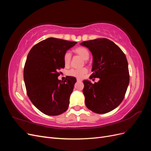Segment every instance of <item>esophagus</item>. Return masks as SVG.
Wrapping results in <instances>:
<instances>
[{
	"mask_svg": "<svg viewBox=\"0 0 151 151\" xmlns=\"http://www.w3.org/2000/svg\"><path fill=\"white\" fill-rule=\"evenodd\" d=\"M77 82H81V81H82V79H77Z\"/></svg>",
	"mask_w": 151,
	"mask_h": 151,
	"instance_id": "obj_1",
	"label": "esophagus"
}]
</instances>
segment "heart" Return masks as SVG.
<instances>
[{"instance_id": "1", "label": "heart", "mask_w": 151, "mask_h": 151, "mask_svg": "<svg viewBox=\"0 0 151 151\" xmlns=\"http://www.w3.org/2000/svg\"><path fill=\"white\" fill-rule=\"evenodd\" d=\"M74 52L79 55L84 60H88L89 58V51L88 48L84 47H79L75 48ZM71 60V54L70 52H67L63 56V62L65 66H67L69 65ZM88 70L86 68H81V69H71L68 70L67 72V74L72 77H77V78H81L82 77L87 73Z\"/></svg>"}]
</instances>
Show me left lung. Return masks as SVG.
Listing matches in <instances>:
<instances>
[{"label":"left lung","instance_id":"8db88e82","mask_svg":"<svg viewBox=\"0 0 151 151\" xmlns=\"http://www.w3.org/2000/svg\"><path fill=\"white\" fill-rule=\"evenodd\" d=\"M93 55L91 83L84 80L83 93L89 109L98 114L113 110L123 101L129 84V71L125 55L117 45L106 38H98L80 43Z\"/></svg>","mask_w":151,"mask_h":151}]
</instances>
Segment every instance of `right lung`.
Here are the masks:
<instances>
[{"label": "right lung", "mask_w": 151, "mask_h": 151, "mask_svg": "<svg viewBox=\"0 0 151 151\" xmlns=\"http://www.w3.org/2000/svg\"><path fill=\"white\" fill-rule=\"evenodd\" d=\"M75 42L48 38L31 49L24 68V81L28 97L45 115L56 116L67 111L76 79H58V70L65 67L63 56Z\"/></svg>", "instance_id": "1"}]
</instances>
